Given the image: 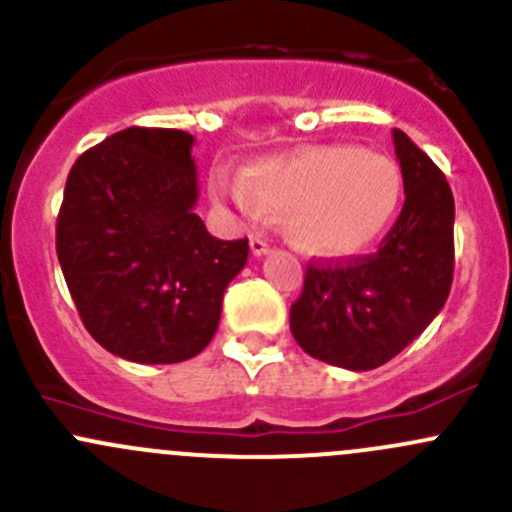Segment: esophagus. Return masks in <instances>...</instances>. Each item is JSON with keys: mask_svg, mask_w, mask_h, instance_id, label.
<instances>
[{"mask_svg": "<svg viewBox=\"0 0 512 512\" xmlns=\"http://www.w3.org/2000/svg\"><path fill=\"white\" fill-rule=\"evenodd\" d=\"M250 250H252V255H255V257H262V255H267V252H270V245H267V240H262L260 235H252L250 237Z\"/></svg>", "mask_w": 512, "mask_h": 512, "instance_id": "esophagus-1", "label": "esophagus"}]
</instances>
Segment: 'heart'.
<instances>
[{"mask_svg":"<svg viewBox=\"0 0 512 512\" xmlns=\"http://www.w3.org/2000/svg\"><path fill=\"white\" fill-rule=\"evenodd\" d=\"M218 188L250 218L287 215V232L299 250L342 257L369 247L391 223L401 173L381 153L314 146L260 160L245 180Z\"/></svg>","mask_w":512,"mask_h":512,"instance_id":"1","label":"heart"}]
</instances>
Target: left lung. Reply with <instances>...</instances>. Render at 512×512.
I'll use <instances>...</instances> for the list:
<instances>
[{
	"mask_svg": "<svg viewBox=\"0 0 512 512\" xmlns=\"http://www.w3.org/2000/svg\"><path fill=\"white\" fill-rule=\"evenodd\" d=\"M404 208L374 255L309 262L289 329L309 356L352 371L394 359L433 322L453 282L456 205L446 175L394 128Z\"/></svg>",
	"mask_w": 512,
	"mask_h": 512,
	"instance_id": "left-lung-1",
	"label": "left lung"
}]
</instances>
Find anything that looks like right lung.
I'll list each match as a JSON object with an SVG mask.
<instances>
[{
    "instance_id": "obj_1",
    "label": "right lung",
    "mask_w": 512,
    "mask_h": 512,
    "mask_svg": "<svg viewBox=\"0 0 512 512\" xmlns=\"http://www.w3.org/2000/svg\"><path fill=\"white\" fill-rule=\"evenodd\" d=\"M195 138L131 126L81 153L56 220V255L81 322L106 352L178 364L215 337L245 240L195 215Z\"/></svg>"
}]
</instances>
